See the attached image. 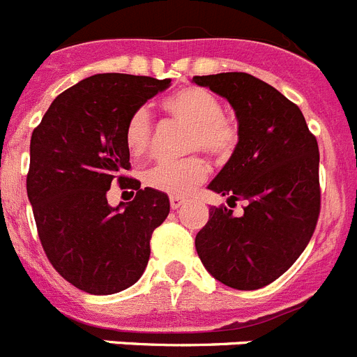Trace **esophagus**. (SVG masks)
Masks as SVG:
<instances>
[{"mask_svg":"<svg viewBox=\"0 0 357 357\" xmlns=\"http://www.w3.org/2000/svg\"><path fill=\"white\" fill-rule=\"evenodd\" d=\"M184 204H185L184 197H172V198H169V206H172V209H178V207L184 206Z\"/></svg>","mask_w":357,"mask_h":357,"instance_id":"esophagus-1","label":"esophagus"}]
</instances>
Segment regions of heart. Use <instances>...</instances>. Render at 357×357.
<instances>
[{"label": "heart", "instance_id": "obj_1", "mask_svg": "<svg viewBox=\"0 0 357 357\" xmlns=\"http://www.w3.org/2000/svg\"><path fill=\"white\" fill-rule=\"evenodd\" d=\"M172 119L189 127L185 151H204L214 160H227L239 144L236 123L223 114V103L216 94L202 87H184L162 102ZM151 119L144 107L135 109L125 125V144L132 157H143L151 144ZM206 160L193 155L176 162H157L144 173L151 189L172 197H184L207 178Z\"/></svg>", "mask_w": 357, "mask_h": 357}]
</instances>
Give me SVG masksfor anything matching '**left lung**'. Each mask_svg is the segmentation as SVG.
<instances>
[{"instance_id": "8db88e82", "label": "left lung", "mask_w": 357, "mask_h": 357, "mask_svg": "<svg viewBox=\"0 0 357 357\" xmlns=\"http://www.w3.org/2000/svg\"><path fill=\"white\" fill-rule=\"evenodd\" d=\"M227 98L239 123V144L209 184L211 191L243 202L239 216L211 207L195 239L207 272L234 289L268 286L295 263L320 216L318 143L302 110L248 73L193 77Z\"/></svg>"}]
</instances>
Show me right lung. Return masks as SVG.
Returning <instances> with one entry per match:
<instances>
[{"instance_id":"obj_1","label":"right lung","mask_w":357,"mask_h":357,"mask_svg":"<svg viewBox=\"0 0 357 357\" xmlns=\"http://www.w3.org/2000/svg\"><path fill=\"white\" fill-rule=\"evenodd\" d=\"M169 82L94 75L59 94L33 128L26 193L37 234L53 268L82 291L112 295L135 284L150 259L151 234L168 216V195L125 175V125ZM116 181L136 191L121 211L106 202Z\"/></svg>"}]
</instances>
